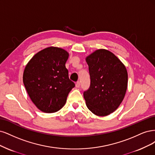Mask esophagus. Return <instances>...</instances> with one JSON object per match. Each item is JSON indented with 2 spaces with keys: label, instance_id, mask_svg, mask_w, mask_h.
<instances>
[{
  "label": "esophagus",
  "instance_id": "1",
  "mask_svg": "<svg viewBox=\"0 0 155 155\" xmlns=\"http://www.w3.org/2000/svg\"><path fill=\"white\" fill-rule=\"evenodd\" d=\"M80 86H81V82H80L79 81L77 82V83L75 84V86H76V87H80Z\"/></svg>",
  "mask_w": 155,
  "mask_h": 155
}]
</instances>
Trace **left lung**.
Masks as SVG:
<instances>
[{"label": "left lung", "mask_w": 155, "mask_h": 155, "mask_svg": "<svg viewBox=\"0 0 155 155\" xmlns=\"http://www.w3.org/2000/svg\"><path fill=\"white\" fill-rule=\"evenodd\" d=\"M91 85L84 93L87 108L93 114L105 117L113 113L123 101L127 88L126 66L107 49H100L86 58Z\"/></svg>", "instance_id": "left-lung-1"}]
</instances>
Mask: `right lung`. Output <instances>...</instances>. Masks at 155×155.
Instances as JSON below:
<instances>
[{
	"label": "right lung",
	"mask_w": 155,
	"mask_h": 155,
	"mask_svg": "<svg viewBox=\"0 0 155 155\" xmlns=\"http://www.w3.org/2000/svg\"><path fill=\"white\" fill-rule=\"evenodd\" d=\"M68 57L65 49L48 47L35 54L25 67L24 86L33 103L44 113H55L62 109L74 87L65 66Z\"/></svg>",
	"instance_id": "right-lung-1"
}]
</instances>
